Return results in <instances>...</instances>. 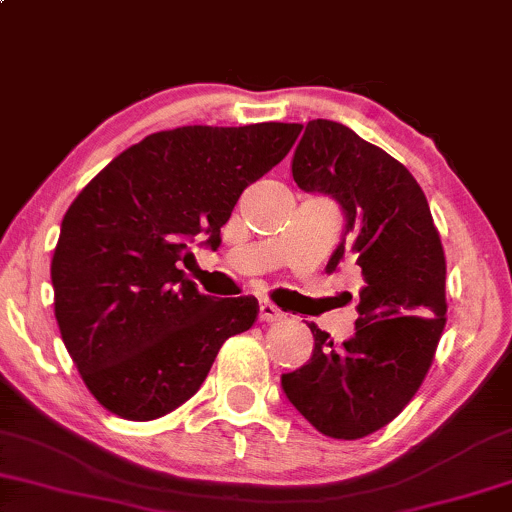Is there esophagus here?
<instances>
[{
    "instance_id": "1",
    "label": "esophagus",
    "mask_w": 512,
    "mask_h": 512,
    "mask_svg": "<svg viewBox=\"0 0 512 512\" xmlns=\"http://www.w3.org/2000/svg\"><path fill=\"white\" fill-rule=\"evenodd\" d=\"M281 318H283V311L278 309V306L269 304V302L260 304V320H262V323H274V320H281Z\"/></svg>"
}]
</instances>
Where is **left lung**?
Returning a JSON list of instances; mask_svg holds the SVG:
<instances>
[{
	"instance_id": "1",
	"label": "left lung",
	"mask_w": 512,
	"mask_h": 512,
	"mask_svg": "<svg viewBox=\"0 0 512 512\" xmlns=\"http://www.w3.org/2000/svg\"><path fill=\"white\" fill-rule=\"evenodd\" d=\"M304 192L332 196L346 217L327 271H363L356 335L342 346L309 323L313 353L281 377L295 410L327 438H365L398 417L431 370L445 330V250L410 170L337 121L313 119L292 156Z\"/></svg>"
}]
</instances>
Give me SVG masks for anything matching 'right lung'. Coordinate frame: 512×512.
I'll list each match as a JSON object with an SVG mask.
<instances>
[{
    "label": "right lung",
    "instance_id": "right-lung-1",
    "mask_svg": "<svg viewBox=\"0 0 512 512\" xmlns=\"http://www.w3.org/2000/svg\"><path fill=\"white\" fill-rule=\"evenodd\" d=\"M299 124L182 126L109 161L67 208L51 260L60 337L93 398L152 421L187 403L255 297L201 295L180 262L222 243L243 189L285 159Z\"/></svg>",
    "mask_w": 512,
    "mask_h": 512
}]
</instances>
